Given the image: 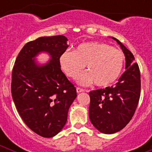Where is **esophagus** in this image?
Instances as JSON below:
<instances>
[{
	"label": "esophagus",
	"instance_id": "34e87169",
	"mask_svg": "<svg viewBox=\"0 0 152 152\" xmlns=\"http://www.w3.org/2000/svg\"><path fill=\"white\" fill-rule=\"evenodd\" d=\"M76 91H77V93H80V92H84V90L81 89V88H76Z\"/></svg>",
	"mask_w": 152,
	"mask_h": 152
}]
</instances>
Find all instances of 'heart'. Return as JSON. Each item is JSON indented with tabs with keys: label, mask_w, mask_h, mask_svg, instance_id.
<instances>
[{
	"label": "heart",
	"mask_w": 152,
	"mask_h": 152,
	"mask_svg": "<svg viewBox=\"0 0 152 152\" xmlns=\"http://www.w3.org/2000/svg\"><path fill=\"white\" fill-rule=\"evenodd\" d=\"M124 64V55L119 49L99 42H84L72 51H65L59 56L61 69L68 77L76 78L86 64L88 71L77 77L81 85L94 81L99 87H106L117 80Z\"/></svg>",
	"instance_id": "b5f03b06"
}]
</instances>
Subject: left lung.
Masks as SVG:
<instances>
[{
	"label": "left lung",
	"instance_id": "8db88e82",
	"mask_svg": "<svg viewBox=\"0 0 152 152\" xmlns=\"http://www.w3.org/2000/svg\"><path fill=\"white\" fill-rule=\"evenodd\" d=\"M126 57V72L115 85L91 91L89 117L97 130L113 134L123 129L133 116L141 94V75L131 52L117 39Z\"/></svg>",
	"mask_w": 152,
	"mask_h": 152
}]
</instances>
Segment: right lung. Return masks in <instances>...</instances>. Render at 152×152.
Here are the masks:
<instances>
[{"label": "right lung", "mask_w": 152, "mask_h": 152, "mask_svg": "<svg viewBox=\"0 0 152 152\" xmlns=\"http://www.w3.org/2000/svg\"><path fill=\"white\" fill-rule=\"evenodd\" d=\"M64 36H44L30 41L17 56L12 71L11 94L19 114L35 133L45 138L57 135L64 126L76 88L61 72L59 56L68 49ZM48 52L51 60L38 66L34 58Z\"/></svg>", "instance_id": "obj_1"}]
</instances>
